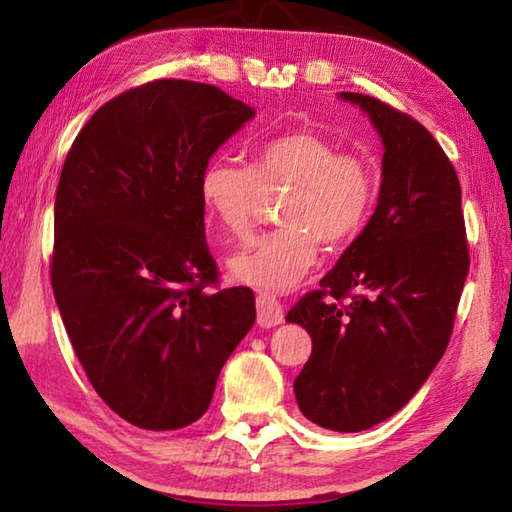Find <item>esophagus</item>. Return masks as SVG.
Returning <instances> with one entry per match:
<instances>
[{
    "instance_id": "esophagus-1",
    "label": "esophagus",
    "mask_w": 512,
    "mask_h": 512,
    "mask_svg": "<svg viewBox=\"0 0 512 512\" xmlns=\"http://www.w3.org/2000/svg\"><path fill=\"white\" fill-rule=\"evenodd\" d=\"M284 320L282 302L277 300L273 293L262 291L257 296V323L259 327H275Z\"/></svg>"
}]
</instances>
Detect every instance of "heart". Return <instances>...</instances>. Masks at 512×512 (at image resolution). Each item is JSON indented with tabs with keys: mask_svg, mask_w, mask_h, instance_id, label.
<instances>
[{
	"mask_svg": "<svg viewBox=\"0 0 512 512\" xmlns=\"http://www.w3.org/2000/svg\"><path fill=\"white\" fill-rule=\"evenodd\" d=\"M287 185L277 203L280 225L250 239L230 257L237 280L287 291L325 248L348 244L368 223L377 201V169L361 151H339L332 137L296 128L255 144L250 164L214 160L201 173V198L228 237L253 225L262 189Z\"/></svg>",
	"mask_w": 512,
	"mask_h": 512,
	"instance_id": "1",
	"label": "heart"
}]
</instances>
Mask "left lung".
<instances>
[{
  "mask_svg": "<svg viewBox=\"0 0 512 512\" xmlns=\"http://www.w3.org/2000/svg\"><path fill=\"white\" fill-rule=\"evenodd\" d=\"M341 97L368 112L384 142L379 203L287 320L311 334V357L293 381L300 411L352 433L400 411L445 354L470 248L461 183L436 137L370 94Z\"/></svg>",
  "mask_w": 512,
  "mask_h": 512,
  "instance_id": "8db88e82",
  "label": "left lung"
}]
</instances>
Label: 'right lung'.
Listing matches in <instances>:
<instances>
[{"mask_svg":"<svg viewBox=\"0 0 512 512\" xmlns=\"http://www.w3.org/2000/svg\"><path fill=\"white\" fill-rule=\"evenodd\" d=\"M253 115L216 85L158 79L103 103L67 151L51 287L92 388L140 429L201 418L255 323V293L219 287L198 189Z\"/></svg>","mask_w":512,"mask_h":512,"instance_id":"obj_1","label":"right lung"}]
</instances>
